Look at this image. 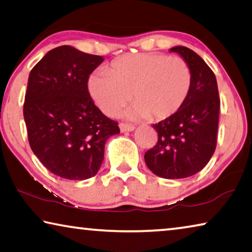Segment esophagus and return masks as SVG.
Masks as SVG:
<instances>
[{"instance_id": "34e87169", "label": "esophagus", "mask_w": 252, "mask_h": 252, "mask_svg": "<svg viewBox=\"0 0 252 252\" xmlns=\"http://www.w3.org/2000/svg\"><path fill=\"white\" fill-rule=\"evenodd\" d=\"M135 127L132 125H126V123H121V125H120V130H121V132H131V131H133Z\"/></svg>"}]
</instances>
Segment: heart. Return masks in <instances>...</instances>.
<instances>
[{"label": "heart", "instance_id": "heart-1", "mask_svg": "<svg viewBox=\"0 0 252 252\" xmlns=\"http://www.w3.org/2000/svg\"><path fill=\"white\" fill-rule=\"evenodd\" d=\"M190 86L191 73L184 59L156 53L122 56L105 71H94L87 82L92 99L106 115L131 96L134 103L123 112L129 119L173 117L189 97Z\"/></svg>", "mask_w": 252, "mask_h": 252}]
</instances>
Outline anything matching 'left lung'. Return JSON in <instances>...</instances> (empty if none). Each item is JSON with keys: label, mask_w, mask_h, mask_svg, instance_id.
<instances>
[{"label": "left lung", "mask_w": 252, "mask_h": 252, "mask_svg": "<svg viewBox=\"0 0 252 252\" xmlns=\"http://www.w3.org/2000/svg\"><path fill=\"white\" fill-rule=\"evenodd\" d=\"M187 63L191 73L189 97L182 109L154 125L158 141L145 154V161L155 175L166 179L193 176L210 161L217 147L220 98L212 69L189 48L169 49Z\"/></svg>", "instance_id": "left-lung-1"}]
</instances>
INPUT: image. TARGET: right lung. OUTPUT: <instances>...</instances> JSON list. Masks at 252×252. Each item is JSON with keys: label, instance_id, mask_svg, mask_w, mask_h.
Wrapping results in <instances>:
<instances>
[{"label": "right lung", "instance_id": "1", "mask_svg": "<svg viewBox=\"0 0 252 252\" xmlns=\"http://www.w3.org/2000/svg\"><path fill=\"white\" fill-rule=\"evenodd\" d=\"M104 58L71 46L48 51L30 71L23 105L33 154L51 173L69 181L95 176L105 142L120 133L90 96V75Z\"/></svg>", "mask_w": 252, "mask_h": 252}]
</instances>
